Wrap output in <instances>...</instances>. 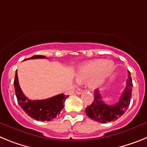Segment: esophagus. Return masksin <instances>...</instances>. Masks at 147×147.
<instances>
[{
	"instance_id": "34e87169",
	"label": "esophagus",
	"mask_w": 147,
	"mask_h": 147,
	"mask_svg": "<svg viewBox=\"0 0 147 147\" xmlns=\"http://www.w3.org/2000/svg\"><path fill=\"white\" fill-rule=\"evenodd\" d=\"M82 91L83 90L81 89V88H77V89L76 90V93L78 95H80L82 93Z\"/></svg>"
}]
</instances>
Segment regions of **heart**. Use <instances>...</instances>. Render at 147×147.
Instances as JSON below:
<instances>
[{
    "label": "heart",
    "instance_id": "1",
    "mask_svg": "<svg viewBox=\"0 0 147 147\" xmlns=\"http://www.w3.org/2000/svg\"><path fill=\"white\" fill-rule=\"evenodd\" d=\"M113 66V62L110 60L96 59L91 61L79 67L76 78L80 82L88 80V87L92 90L96 89L103 85Z\"/></svg>",
    "mask_w": 147,
    "mask_h": 147
}]
</instances>
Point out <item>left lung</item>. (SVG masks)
Segmentation results:
<instances>
[{"instance_id":"8db88e82","label":"left lung","mask_w":147,"mask_h":147,"mask_svg":"<svg viewBox=\"0 0 147 147\" xmlns=\"http://www.w3.org/2000/svg\"><path fill=\"white\" fill-rule=\"evenodd\" d=\"M132 85L130 72L128 71L127 86L122 93L119 102L108 105L102 101L100 92L94 91V100L90 105L85 109V113L90 119L100 123H107L117 120L124 113L129 107L132 96Z\"/></svg>"}]
</instances>
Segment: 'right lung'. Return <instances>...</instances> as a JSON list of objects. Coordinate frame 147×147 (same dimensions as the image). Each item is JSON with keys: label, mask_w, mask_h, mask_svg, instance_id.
<instances>
[{"label": "right lung", "mask_w": 147, "mask_h": 147, "mask_svg": "<svg viewBox=\"0 0 147 147\" xmlns=\"http://www.w3.org/2000/svg\"><path fill=\"white\" fill-rule=\"evenodd\" d=\"M45 57L42 55H35L26 59H45ZM24 59V60H26ZM15 94L18 104L20 105L24 111L32 119L37 121L52 120L59 115L62 110L64 107L65 102L68 96H65L63 93L58 94L53 97L42 100H30L26 97L22 92L19 85L18 78V73H15V77L14 80Z\"/></svg>", "instance_id": "right-lung-1"}]
</instances>
